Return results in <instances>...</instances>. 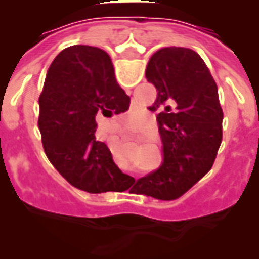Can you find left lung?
Listing matches in <instances>:
<instances>
[{
	"instance_id": "8db88e82",
	"label": "left lung",
	"mask_w": 259,
	"mask_h": 259,
	"mask_svg": "<svg viewBox=\"0 0 259 259\" xmlns=\"http://www.w3.org/2000/svg\"><path fill=\"white\" fill-rule=\"evenodd\" d=\"M147 80L155 85L157 122L163 143V163L130 191L158 200H175L212 168L222 143L223 111L218 85L198 54L183 47H165L152 54Z\"/></svg>"
}]
</instances>
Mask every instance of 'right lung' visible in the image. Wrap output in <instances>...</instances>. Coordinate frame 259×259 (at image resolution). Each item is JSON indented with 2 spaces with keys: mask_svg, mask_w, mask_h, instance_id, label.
I'll list each match as a JSON object with an SVG mask.
<instances>
[{
  "mask_svg": "<svg viewBox=\"0 0 259 259\" xmlns=\"http://www.w3.org/2000/svg\"><path fill=\"white\" fill-rule=\"evenodd\" d=\"M129 102L111 57L101 48L72 46L50 65L38 98V129L50 162L73 187L97 194L133 185L107 144L94 137L96 119L124 112Z\"/></svg>",
  "mask_w": 259,
  "mask_h": 259,
  "instance_id": "obj_1",
  "label": "right lung"
}]
</instances>
